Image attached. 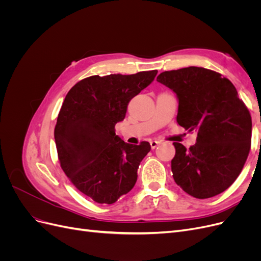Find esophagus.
<instances>
[{"mask_svg":"<svg viewBox=\"0 0 261 261\" xmlns=\"http://www.w3.org/2000/svg\"><path fill=\"white\" fill-rule=\"evenodd\" d=\"M159 145H160L159 140H151V141H150V146H151L152 149L156 148V146H159Z\"/></svg>","mask_w":261,"mask_h":261,"instance_id":"34e87169","label":"esophagus"}]
</instances>
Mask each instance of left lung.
<instances>
[{
  "label": "left lung",
  "instance_id": "left-lung-1",
  "mask_svg": "<svg viewBox=\"0 0 261 261\" xmlns=\"http://www.w3.org/2000/svg\"><path fill=\"white\" fill-rule=\"evenodd\" d=\"M156 81L176 93L178 125L197 133V143L188 149L173 143L175 183L198 199L224 192L240 175L249 153V110L234 85L215 70L189 66L163 72Z\"/></svg>",
  "mask_w": 261,
  "mask_h": 261
}]
</instances>
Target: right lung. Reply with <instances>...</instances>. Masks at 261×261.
Segmentation results:
<instances>
[{"mask_svg": "<svg viewBox=\"0 0 261 261\" xmlns=\"http://www.w3.org/2000/svg\"><path fill=\"white\" fill-rule=\"evenodd\" d=\"M158 70L94 75L70 89L54 128L62 170L78 191L98 203H114L137 180L148 141L125 143L115 135L128 102L151 84Z\"/></svg>", "mask_w": 261, "mask_h": 261, "instance_id": "obj_1", "label": "right lung"}]
</instances>
